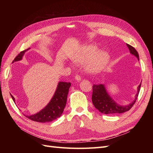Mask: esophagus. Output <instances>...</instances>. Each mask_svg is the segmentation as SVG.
I'll return each instance as SVG.
<instances>
[{"instance_id":"34e87169","label":"esophagus","mask_w":153,"mask_h":153,"mask_svg":"<svg viewBox=\"0 0 153 153\" xmlns=\"http://www.w3.org/2000/svg\"><path fill=\"white\" fill-rule=\"evenodd\" d=\"M75 80L78 82H80L81 80V77L79 75H76L75 76Z\"/></svg>"}]
</instances>
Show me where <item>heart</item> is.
<instances>
[{"mask_svg":"<svg viewBox=\"0 0 153 153\" xmlns=\"http://www.w3.org/2000/svg\"><path fill=\"white\" fill-rule=\"evenodd\" d=\"M98 50V47L94 45H85L71 55V59L78 64L87 61L85 70L89 73H98L106 68L110 59V55L106 51Z\"/></svg>","mask_w":153,"mask_h":153,"instance_id":"obj_1","label":"heart"}]
</instances>
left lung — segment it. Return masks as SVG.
I'll list each match as a JSON object with an SVG mask.
<instances>
[{"label": "left lung", "mask_w": 153, "mask_h": 153, "mask_svg": "<svg viewBox=\"0 0 153 153\" xmlns=\"http://www.w3.org/2000/svg\"><path fill=\"white\" fill-rule=\"evenodd\" d=\"M130 53L135 56L138 61H139V56L137 51L131 45L126 44ZM141 83L137 87V92L135 96V99L130 103L126 105H121L112 98L106 91L104 84L93 85L92 86V101L94 107L99 110V112L105 114H121L130 110L133 105L135 104L137 99L138 93L140 92Z\"/></svg>", "instance_id": "8db88e82"}]
</instances>
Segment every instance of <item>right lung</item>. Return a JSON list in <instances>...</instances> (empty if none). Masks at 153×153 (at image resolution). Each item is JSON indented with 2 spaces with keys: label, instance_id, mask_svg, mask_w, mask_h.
<instances>
[{
  "label": "right lung",
  "instance_id": "1",
  "mask_svg": "<svg viewBox=\"0 0 153 153\" xmlns=\"http://www.w3.org/2000/svg\"><path fill=\"white\" fill-rule=\"evenodd\" d=\"M29 49L30 48L21 52L13 60V63L21 61L24 57V53ZM70 86V82H59L56 91L48 105L42 110H41L39 112L34 115H25V117L32 121L39 123L50 122L61 117L63 113L64 109L65 108L67 96ZM11 96L14 102H15V98L11 94Z\"/></svg>",
  "mask_w": 153,
  "mask_h": 153
}]
</instances>
